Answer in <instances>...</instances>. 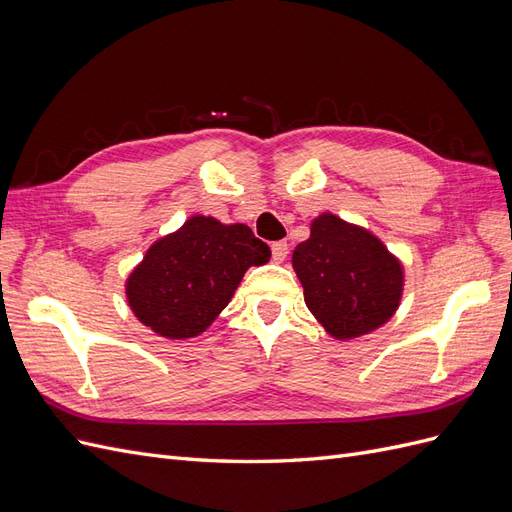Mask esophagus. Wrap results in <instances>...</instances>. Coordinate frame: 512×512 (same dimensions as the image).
<instances>
[{
  "mask_svg": "<svg viewBox=\"0 0 512 512\" xmlns=\"http://www.w3.org/2000/svg\"><path fill=\"white\" fill-rule=\"evenodd\" d=\"M271 254H273L275 262H282L288 256V243L286 241H275L271 245Z\"/></svg>",
  "mask_w": 512,
  "mask_h": 512,
  "instance_id": "esophagus-1",
  "label": "esophagus"
}]
</instances>
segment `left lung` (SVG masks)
I'll return each mask as SVG.
<instances>
[{"mask_svg": "<svg viewBox=\"0 0 512 512\" xmlns=\"http://www.w3.org/2000/svg\"><path fill=\"white\" fill-rule=\"evenodd\" d=\"M305 305L335 339L367 335L389 322L404 292V267L369 230L322 213L292 252Z\"/></svg>", "mask_w": 512, "mask_h": 512, "instance_id": "1", "label": "left lung"}]
</instances>
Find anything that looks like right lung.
I'll return each instance as SVG.
<instances>
[{"label":"right lung","mask_w":512,"mask_h":512,"mask_svg":"<svg viewBox=\"0 0 512 512\" xmlns=\"http://www.w3.org/2000/svg\"><path fill=\"white\" fill-rule=\"evenodd\" d=\"M271 250L250 226L192 215L153 243L126 282L134 316L168 339L203 333L230 303L245 271L269 262Z\"/></svg>","instance_id":"1"}]
</instances>
